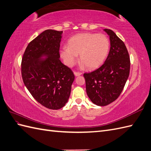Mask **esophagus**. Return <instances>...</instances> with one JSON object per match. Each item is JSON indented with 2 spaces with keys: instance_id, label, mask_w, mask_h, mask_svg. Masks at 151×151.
Listing matches in <instances>:
<instances>
[{
  "instance_id": "esophagus-1",
  "label": "esophagus",
  "mask_w": 151,
  "mask_h": 151,
  "mask_svg": "<svg viewBox=\"0 0 151 151\" xmlns=\"http://www.w3.org/2000/svg\"><path fill=\"white\" fill-rule=\"evenodd\" d=\"M74 75L76 76H80L82 75V73L80 72H76V71H74Z\"/></svg>"
}]
</instances>
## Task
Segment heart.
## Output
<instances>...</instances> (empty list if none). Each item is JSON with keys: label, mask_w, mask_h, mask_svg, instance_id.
<instances>
[{"label": "heart", "mask_w": 151, "mask_h": 151, "mask_svg": "<svg viewBox=\"0 0 151 151\" xmlns=\"http://www.w3.org/2000/svg\"><path fill=\"white\" fill-rule=\"evenodd\" d=\"M110 42L104 34L83 33L69 38L67 46L60 50L65 64L71 67L80 60L87 69H94L102 64L109 50Z\"/></svg>", "instance_id": "obj_1"}]
</instances>
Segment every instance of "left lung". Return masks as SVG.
Returning <instances> with one entry per match:
<instances>
[{"label":"left lung","mask_w":151,"mask_h":151,"mask_svg":"<svg viewBox=\"0 0 151 151\" xmlns=\"http://www.w3.org/2000/svg\"><path fill=\"white\" fill-rule=\"evenodd\" d=\"M110 38L109 52L103 65L84 73L87 96L94 104L106 106L120 95L130 72V57L124 42L114 31L104 29Z\"/></svg>","instance_id":"obj_1"}]
</instances>
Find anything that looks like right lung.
Listing matches in <instances>:
<instances>
[{"instance_id":"obj_1","label":"right lung","mask_w":151,"mask_h":151,"mask_svg":"<svg viewBox=\"0 0 151 151\" xmlns=\"http://www.w3.org/2000/svg\"><path fill=\"white\" fill-rule=\"evenodd\" d=\"M62 33L43 31L27 45L21 63L24 85L38 103L50 109L65 106L75 80L71 69L59 59Z\"/></svg>"}]
</instances>
